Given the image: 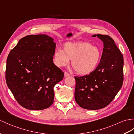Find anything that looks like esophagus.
<instances>
[{"instance_id": "esophagus-1", "label": "esophagus", "mask_w": 134, "mask_h": 134, "mask_svg": "<svg viewBox=\"0 0 134 134\" xmlns=\"http://www.w3.org/2000/svg\"><path fill=\"white\" fill-rule=\"evenodd\" d=\"M64 75H65V77H68V76H69L70 74L68 73L67 71H65V72H64Z\"/></svg>"}]
</instances>
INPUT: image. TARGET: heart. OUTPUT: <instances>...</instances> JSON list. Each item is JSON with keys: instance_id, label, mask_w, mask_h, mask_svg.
I'll use <instances>...</instances> for the list:
<instances>
[{"instance_id": "heart-1", "label": "heart", "mask_w": 134, "mask_h": 134, "mask_svg": "<svg viewBox=\"0 0 134 134\" xmlns=\"http://www.w3.org/2000/svg\"><path fill=\"white\" fill-rule=\"evenodd\" d=\"M100 49L88 42H68L62 49L55 51L53 59L58 66H66L72 60L75 71L80 74H87L96 69L100 60Z\"/></svg>"}]
</instances>
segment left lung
I'll use <instances>...</instances> for the list:
<instances>
[{"mask_svg":"<svg viewBox=\"0 0 134 134\" xmlns=\"http://www.w3.org/2000/svg\"><path fill=\"white\" fill-rule=\"evenodd\" d=\"M103 42L100 63L89 74L76 77L74 97L82 108L98 110L112 102L123 82V56L113 39L106 35H94Z\"/></svg>","mask_w":134,"mask_h":134,"instance_id":"obj_1","label":"left lung"}]
</instances>
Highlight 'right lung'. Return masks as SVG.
Here are the masks:
<instances>
[{
	"instance_id": "obj_1",
	"label": "right lung",
	"mask_w": 134,
	"mask_h": 134,
	"mask_svg": "<svg viewBox=\"0 0 134 134\" xmlns=\"http://www.w3.org/2000/svg\"><path fill=\"white\" fill-rule=\"evenodd\" d=\"M56 44L46 35L21 38L9 52L5 80L15 99L32 110L48 108L53 103L55 85L64 73L53 63Z\"/></svg>"
}]
</instances>
